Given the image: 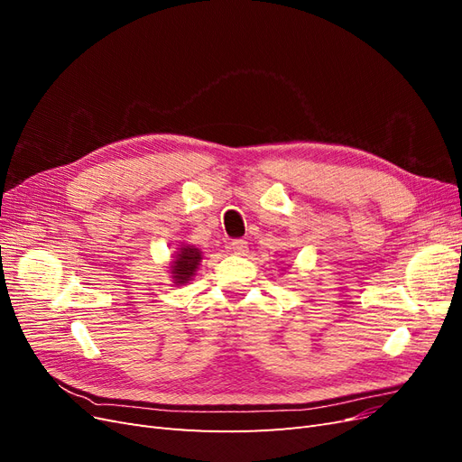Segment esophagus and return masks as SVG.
<instances>
[{"instance_id": "34e87169", "label": "esophagus", "mask_w": 462, "mask_h": 462, "mask_svg": "<svg viewBox=\"0 0 462 462\" xmlns=\"http://www.w3.org/2000/svg\"><path fill=\"white\" fill-rule=\"evenodd\" d=\"M246 248H248L246 241H243V239H235V241L229 243V250H231V253H235V254H245Z\"/></svg>"}]
</instances>
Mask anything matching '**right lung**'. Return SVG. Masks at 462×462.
Returning <instances> with one entry per match:
<instances>
[{
    "label": "right lung",
    "instance_id": "add662e5",
    "mask_svg": "<svg viewBox=\"0 0 462 462\" xmlns=\"http://www.w3.org/2000/svg\"><path fill=\"white\" fill-rule=\"evenodd\" d=\"M175 260L171 262V277L175 285H185L189 283L194 272L199 270L200 260H202V253L199 248H194L192 245H180V248L173 256Z\"/></svg>",
    "mask_w": 462,
    "mask_h": 462
}]
</instances>
